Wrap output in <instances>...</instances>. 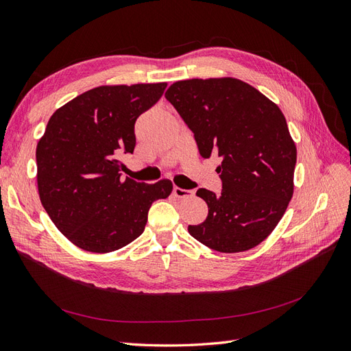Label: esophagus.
Returning <instances> with one entry per match:
<instances>
[{
	"label": "esophagus",
	"instance_id": "34e87169",
	"mask_svg": "<svg viewBox=\"0 0 351 351\" xmlns=\"http://www.w3.org/2000/svg\"><path fill=\"white\" fill-rule=\"evenodd\" d=\"M173 195H174L176 197L184 199V197H191V196H193V191H187V189H180V187L174 186V189H173Z\"/></svg>",
	"mask_w": 351,
	"mask_h": 351
}]
</instances>
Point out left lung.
I'll return each instance as SVG.
<instances>
[{"label":"left lung","instance_id":"obj_1","mask_svg":"<svg viewBox=\"0 0 351 351\" xmlns=\"http://www.w3.org/2000/svg\"><path fill=\"white\" fill-rule=\"evenodd\" d=\"M165 97L192 130L201 156L221 158V193L199 189L208 215L189 226V233L220 252L257 246L278 226L293 193L297 149L283 113L234 78L177 81Z\"/></svg>","mask_w":351,"mask_h":351}]
</instances>
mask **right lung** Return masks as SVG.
<instances>
[{
	"label": "right lung",
	"mask_w": 351,
	"mask_h": 351,
	"mask_svg": "<svg viewBox=\"0 0 351 351\" xmlns=\"http://www.w3.org/2000/svg\"><path fill=\"white\" fill-rule=\"evenodd\" d=\"M165 82L101 85L56 110L36 146L38 193L56 227L78 248L112 252L143 233L149 208L173 191L121 180L119 156L136 147L134 124Z\"/></svg>",
	"instance_id": "obj_1"
}]
</instances>
